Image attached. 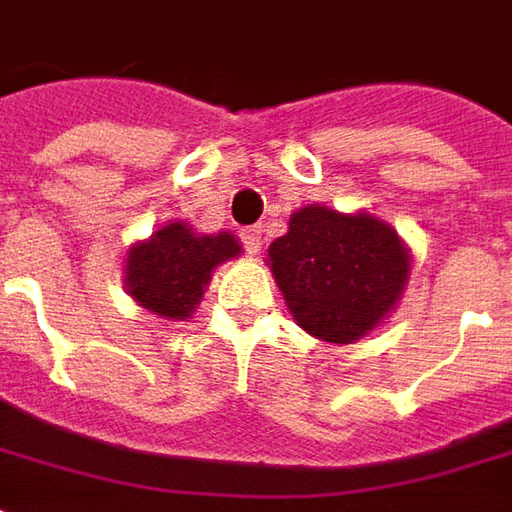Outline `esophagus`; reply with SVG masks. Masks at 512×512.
Returning a JSON list of instances; mask_svg holds the SVG:
<instances>
[{
    "instance_id": "34e87169",
    "label": "esophagus",
    "mask_w": 512,
    "mask_h": 512,
    "mask_svg": "<svg viewBox=\"0 0 512 512\" xmlns=\"http://www.w3.org/2000/svg\"><path fill=\"white\" fill-rule=\"evenodd\" d=\"M241 238H244V246L249 255L260 252V246H263V230L260 227H246V230H241Z\"/></svg>"
}]
</instances>
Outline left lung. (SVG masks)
Instances as JSON below:
<instances>
[{"mask_svg": "<svg viewBox=\"0 0 512 512\" xmlns=\"http://www.w3.org/2000/svg\"><path fill=\"white\" fill-rule=\"evenodd\" d=\"M268 268L293 321L315 340L351 345L386 323L411 277L397 230L367 211L304 205L268 246Z\"/></svg>", "mask_w": 512, "mask_h": 512, "instance_id": "1", "label": "left lung"}]
</instances>
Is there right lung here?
Instances as JSON below:
<instances>
[{
	"label": "right lung",
	"mask_w": 512,
	"mask_h": 512,
	"mask_svg": "<svg viewBox=\"0 0 512 512\" xmlns=\"http://www.w3.org/2000/svg\"><path fill=\"white\" fill-rule=\"evenodd\" d=\"M233 233H197L183 219H169L156 233L128 246L123 288L142 310L164 321H186L197 310L216 268L241 257Z\"/></svg>",
	"instance_id": "obj_1"
}]
</instances>
